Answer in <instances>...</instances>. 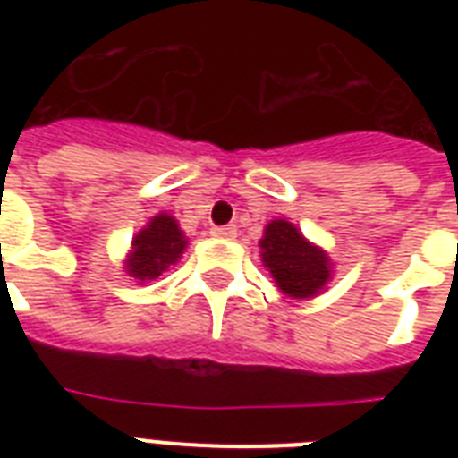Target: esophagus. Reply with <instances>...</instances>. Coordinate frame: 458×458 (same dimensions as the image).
<instances>
[{
  "label": "esophagus",
  "mask_w": 458,
  "mask_h": 458,
  "mask_svg": "<svg viewBox=\"0 0 458 458\" xmlns=\"http://www.w3.org/2000/svg\"><path fill=\"white\" fill-rule=\"evenodd\" d=\"M211 235L223 237V240H235L237 228L235 225H221V228H211Z\"/></svg>",
  "instance_id": "obj_1"
}]
</instances>
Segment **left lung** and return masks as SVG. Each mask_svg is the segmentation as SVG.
Wrapping results in <instances>:
<instances>
[{"label": "left lung", "instance_id": "left-lung-1", "mask_svg": "<svg viewBox=\"0 0 458 458\" xmlns=\"http://www.w3.org/2000/svg\"><path fill=\"white\" fill-rule=\"evenodd\" d=\"M264 264L276 278L278 287L294 300H306L318 294L330 278L327 257L300 235V230L287 221H271L266 225Z\"/></svg>", "mask_w": 458, "mask_h": 458}]
</instances>
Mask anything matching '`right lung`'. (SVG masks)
<instances>
[{
    "label": "right lung",
    "mask_w": 458,
    "mask_h": 458,
    "mask_svg": "<svg viewBox=\"0 0 458 458\" xmlns=\"http://www.w3.org/2000/svg\"><path fill=\"white\" fill-rule=\"evenodd\" d=\"M187 240L180 233L178 223L168 214L154 216L149 225L132 240V251L128 259V273L140 283L154 280L175 264L185 250Z\"/></svg>",
    "instance_id": "1"
}]
</instances>
